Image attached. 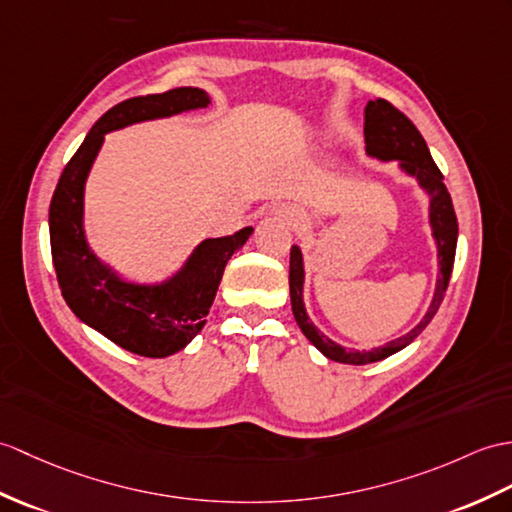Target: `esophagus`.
I'll list each match as a JSON object with an SVG mask.
<instances>
[{
	"label": "esophagus",
	"instance_id": "1",
	"mask_svg": "<svg viewBox=\"0 0 512 512\" xmlns=\"http://www.w3.org/2000/svg\"><path fill=\"white\" fill-rule=\"evenodd\" d=\"M277 213L285 222H290L292 227H301V224H305V216H303L299 209H294V207H281Z\"/></svg>",
	"mask_w": 512,
	"mask_h": 512
}]
</instances>
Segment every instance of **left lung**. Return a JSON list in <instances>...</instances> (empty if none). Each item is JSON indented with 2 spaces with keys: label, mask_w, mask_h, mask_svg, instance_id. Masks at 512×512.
<instances>
[{
  "label": "left lung",
  "mask_w": 512,
  "mask_h": 512,
  "mask_svg": "<svg viewBox=\"0 0 512 512\" xmlns=\"http://www.w3.org/2000/svg\"><path fill=\"white\" fill-rule=\"evenodd\" d=\"M364 141H366V154L379 161H399L401 172L412 176L419 183L423 192L430 196V227L432 237L436 242V257H438V279L436 290L432 296V303L427 307L425 316L417 327H412L406 336L397 340H390L384 347H377L371 351H355L344 349L342 344L327 338L323 331L316 329L314 323L307 316L305 303H303V281H305V266H303V253L299 246H292L290 251V301H292V314L299 323L305 338L310 340L314 347L325 355V358L342 362V364H371L388 358V355L406 349L408 344L417 338L421 331L430 325V320L438 312L443 303V296L447 292L451 268H454L456 257V242H458V220L454 205H451V196L443 183V174L436 168V163L427 148L425 139L406 115L395 109L390 102L377 98L368 100L364 109Z\"/></svg>",
  "instance_id": "obj_1"
}]
</instances>
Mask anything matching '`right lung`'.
Returning a JSON list of instances; mask_svg holds the SVG:
<instances>
[{"label":"right lung","instance_id":"1","mask_svg":"<svg viewBox=\"0 0 512 512\" xmlns=\"http://www.w3.org/2000/svg\"><path fill=\"white\" fill-rule=\"evenodd\" d=\"M209 104L207 91L198 87H178L115 104L93 124L65 165L50 202L52 261L69 310L117 347L144 358H168L200 334L224 266L246 244L253 227L227 237H207L172 277L159 283L128 281L91 251L85 235V185L106 133L207 109Z\"/></svg>","mask_w":512,"mask_h":512}]
</instances>
